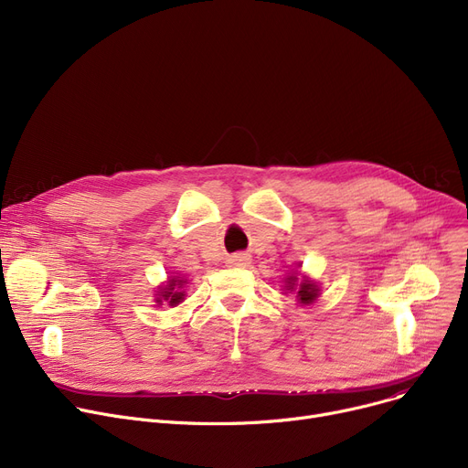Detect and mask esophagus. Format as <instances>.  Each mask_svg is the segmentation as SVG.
I'll use <instances>...</instances> for the list:
<instances>
[{"label": "esophagus", "mask_w": 468, "mask_h": 468, "mask_svg": "<svg viewBox=\"0 0 468 468\" xmlns=\"http://www.w3.org/2000/svg\"><path fill=\"white\" fill-rule=\"evenodd\" d=\"M228 263L231 267H247L250 263V256L249 254H233V256H229Z\"/></svg>", "instance_id": "esophagus-1"}]
</instances>
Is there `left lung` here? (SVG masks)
I'll return each mask as SVG.
<instances>
[{
  "label": "left lung",
  "instance_id": "obj_1",
  "mask_svg": "<svg viewBox=\"0 0 468 468\" xmlns=\"http://www.w3.org/2000/svg\"><path fill=\"white\" fill-rule=\"evenodd\" d=\"M298 282V277L296 275H288L286 277V290H296L293 286H298V302L300 303H303V305H309V303H313L316 298H318V286L313 282V281H309V279H303L300 284H296Z\"/></svg>",
  "mask_w": 468,
  "mask_h": 468
}]
</instances>
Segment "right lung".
I'll list each match as a JSON object with an SVG mask.
<instances>
[{
	"mask_svg": "<svg viewBox=\"0 0 468 468\" xmlns=\"http://www.w3.org/2000/svg\"><path fill=\"white\" fill-rule=\"evenodd\" d=\"M184 284H186V281L180 279V277L168 279L166 286H163V288L157 292V300H155V302H157L159 305L168 303L170 307H176V305L182 303L184 298H186Z\"/></svg>",
	"mask_w": 468,
	"mask_h": 468,
	"instance_id": "right-lung-1",
	"label": "right lung"
}]
</instances>
